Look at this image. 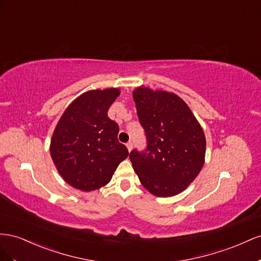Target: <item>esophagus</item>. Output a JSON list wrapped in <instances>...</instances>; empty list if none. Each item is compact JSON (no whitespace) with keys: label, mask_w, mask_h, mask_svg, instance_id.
<instances>
[{"label":"esophagus","mask_w":261,"mask_h":261,"mask_svg":"<svg viewBox=\"0 0 261 261\" xmlns=\"http://www.w3.org/2000/svg\"><path fill=\"white\" fill-rule=\"evenodd\" d=\"M125 145H126V148H128V151L131 152V150H132V142H128Z\"/></svg>","instance_id":"34e87169"}]
</instances>
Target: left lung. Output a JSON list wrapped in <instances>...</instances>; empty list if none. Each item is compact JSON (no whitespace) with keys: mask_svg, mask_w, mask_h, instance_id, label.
Masks as SVG:
<instances>
[{"mask_svg":"<svg viewBox=\"0 0 261 261\" xmlns=\"http://www.w3.org/2000/svg\"><path fill=\"white\" fill-rule=\"evenodd\" d=\"M146 148L130 152L143 187L156 197L184 191L202 169L205 137L192 111L179 96L141 86L133 91Z\"/></svg>","mask_w":261,"mask_h":261,"instance_id":"left-lung-1","label":"left lung"}]
</instances>
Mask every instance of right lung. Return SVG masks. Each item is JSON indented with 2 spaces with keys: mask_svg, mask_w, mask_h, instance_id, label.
Segmentation results:
<instances>
[{
  "mask_svg": "<svg viewBox=\"0 0 261 261\" xmlns=\"http://www.w3.org/2000/svg\"><path fill=\"white\" fill-rule=\"evenodd\" d=\"M118 88L88 91L73 100L59 120L50 143L52 161L64 181L92 191L107 185L128 148L118 141L119 125L108 109Z\"/></svg>",
  "mask_w": 261,
  "mask_h": 261,
  "instance_id": "obj_1",
  "label": "right lung"
}]
</instances>
